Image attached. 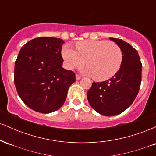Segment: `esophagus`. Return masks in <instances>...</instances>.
Here are the masks:
<instances>
[{
    "mask_svg": "<svg viewBox=\"0 0 156 156\" xmlns=\"http://www.w3.org/2000/svg\"><path fill=\"white\" fill-rule=\"evenodd\" d=\"M76 80H80V78H81V76H80L79 75H76Z\"/></svg>",
    "mask_w": 156,
    "mask_h": 156,
    "instance_id": "obj_1",
    "label": "esophagus"
}]
</instances>
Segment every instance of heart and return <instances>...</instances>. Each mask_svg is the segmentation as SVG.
<instances>
[{"instance_id":"heart-1","label":"heart","mask_w":156,"mask_h":156,"mask_svg":"<svg viewBox=\"0 0 156 156\" xmlns=\"http://www.w3.org/2000/svg\"><path fill=\"white\" fill-rule=\"evenodd\" d=\"M76 49L69 45L62 48L64 65L73 69L85 64L82 69L86 75L97 80L109 79L118 72L122 62V52L119 45L105 40H85L76 43Z\"/></svg>"}]
</instances>
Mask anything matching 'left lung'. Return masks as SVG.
<instances>
[{"mask_svg": "<svg viewBox=\"0 0 156 156\" xmlns=\"http://www.w3.org/2000/svg\"><path fill=\"white\" fill-rule=\"evenodd\" d=\"M122 52L120 69L110 79L93 82L87 92L91 106L99 114L116 116L126 110L136 98L141 81V63L136 49L120 39L109 38Z\"/></svg>", "mask_w": 156, "mask_h": 156, "instance_id": "1", "label": "left lung"}]
</instances>
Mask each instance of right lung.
Wrapping results in <instances>:
<instances>
[{"instance_id": "add662e5", "label": "right lung", "mask_w": 156, "mask_h": 156, "mask_svg": "<svg viewBox=\"0 0 156 156\" xmlns=\"http://www.w3.org/2000/svg\"><path fill=\"white\" fill-rule=\"evenodd\" d=\"M62 39L38 37L20 51L15 65V84L20 98L35 112L49 114L64 104L76 74L62 67Z\"/></svg>"}]
</instances>
